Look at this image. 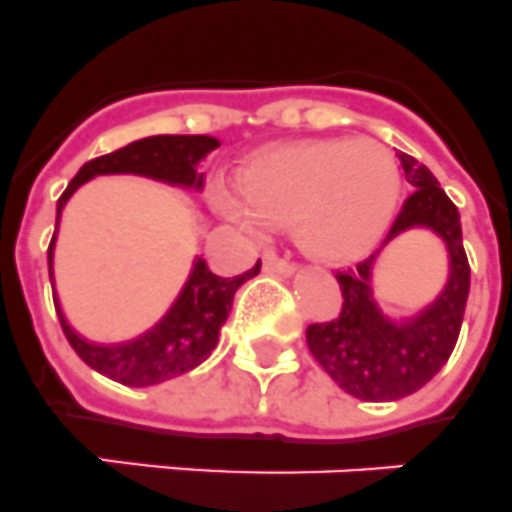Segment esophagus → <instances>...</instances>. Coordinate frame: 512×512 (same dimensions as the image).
<instances>
[{
    "instance_id": "obj_1",
    "label": "esophagus",
    "mask_w": 512,
    "mask_h": 512,
    "mask_svg": "<svg viewBox=\"0 0 512 512\" xmlns=\"http://www.w3.org/2000/svg\"><path fill=\"white\" fill-rule=\"evenodd\" d=\"M263 270L270 273V276H294L296 268L289 263V260H281L276 255H265L263 257Z\"/></svg>"
}]
</instances>
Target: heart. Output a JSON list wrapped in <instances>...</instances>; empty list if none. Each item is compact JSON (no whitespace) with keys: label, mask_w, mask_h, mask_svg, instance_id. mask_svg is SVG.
Instances as JSON below:
<instances>
[{"label":"heart","mask_w":512,"mask_h":512,"mask_svg":"<svg viewBox=\"0 0 512 512\" xmlns=\"http://www.w3.org/2000/svg\"><path fill=\"white\" fill-rule=\"evenodd\" d=\"M401 169L375 140H315L263 153L221 184L213 205L242 234L260 239L294 221L296 239L325 263H354L388 229L401 197Z\"/></svg>","instance_id":"heart-1"}]
</instances>
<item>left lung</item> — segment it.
<instances>
[{"instance_id":"obj_1","label":"left lung","mask_w":512,"mask_h":512,"mask_svg":"<svg viewBox=\"0 0 512 512\" xmlns=\"http://www.w3.org/2000/svg\"><path fill=\"white\" fill-rule=\"evenodd\" d=\"M398 158L416 192L395 218L382 249L336 276L343 291L341 315L307 328V346L317 364L338 388L362 401L406 398L445 367L461 333L471 283L458 208L424 163L409 153H398ZM419 228L441 239L449 255V276L429 303L411 316H395L376 299V265L395 238Z\"/></svg>"}]
</instances>
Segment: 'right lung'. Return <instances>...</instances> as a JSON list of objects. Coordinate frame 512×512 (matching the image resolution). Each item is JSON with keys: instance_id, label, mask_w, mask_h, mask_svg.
Wrapping results in <instances>:
<instances>
[{"instance_id": "obj_1", "label": "right lung", "mask_w": 512, "mask_h": 512, "mask_svg": "<svg viewBox=\"0 0 512 512\" xmlns=\"http://www.w3.org/2000/svg\"><path fill=\"white\" fill-rule=\"evenodd\" d=\"M218 145L221 140L210 135H153L85 163L57 203V229L49 244L51 286H54V249H57L62 213L70 197L83 184L96 176L130 174L187 192H203L205 161ZM257 273H260V260L242 276L221 278L208 268L205 257L195 255L187 281L182 283L169 309L140 336L117 343H98L80 336L64 315L57 291H54V304H57L64 336L90 369L130 388H150V385L190 372L213 354L221 338L223 322L231 312L236 289L249 278H255Z\"/></svg>"}]
</instances>
